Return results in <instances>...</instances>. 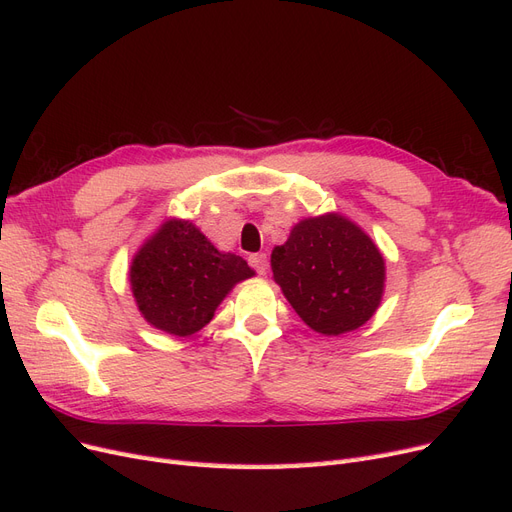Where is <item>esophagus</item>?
I'll return each instance as SVG.
<instances>
[{"instance_id":"1","label":"esophagus","mask_w":512,"mask_h":512,"mask_svg":"<svg viewBox=\"0 0 512 512\" xmlns=\"http://www.w3.org/2000/svg\"><path fill=\"white\" fill-rule=\"evenodd\" d=\"M250 267L258 273V275H265L267 273V269H269V260H267V254H252L250 258Z\"/></svg>"}]
</instances>
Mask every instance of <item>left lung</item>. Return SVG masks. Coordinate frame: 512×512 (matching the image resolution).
Instances as JSON below:
<instances>
[{"instance_id":"obj_1","label":"left lung","mask_w":512,"mask_h":512,"mask_svg":"<svg viewBox=\"0 0 512 512\" xmlns=\"http://www.w3.org/2000/svg\"><path fill=\"white\" fill-rule=\"evenodd\" d=\"M271 269L294 312L322 335L363 327L382 301L378 245L339 213L301 220L273 250Z\"/></svg>"}]
</instances>
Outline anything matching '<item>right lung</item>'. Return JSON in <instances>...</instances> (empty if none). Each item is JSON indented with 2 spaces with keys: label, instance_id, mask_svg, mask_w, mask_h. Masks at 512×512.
I'll list each match as a JSON object with an SVG mask.
<instances>
[{
  "label": "right lung",
  "instance_id": "1",
  "mask_svg": "<svg viewBox=\"0 0 512 512\" xmlns=\"http://www.w3.org/2000/svg\"><path fill=\"white\" fill-rule=\"evenodd\" d=\"M247 262L220 252L188 220H168L136 252L130 286L153 327L188 337L209 324L232 286L252 277Z\"/></svg>",
  "mask_w": 512,
  "mask_h": 512
}]
</instances>
